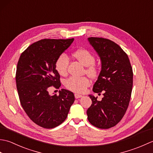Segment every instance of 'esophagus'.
Wrapping results in <instances>:
<instances>
[{"label":"esophagus","mask_w":153,"mask_h":153,"mask_svg":"<svg viewBox=\"0 0 153 153\" xmlns=\"http://www.w3.org/2000/svg\"><path fill=\"white\" fill-rule=\"evenodd\" d=\"M74 95H75V98L76 99H79L83 97L82 95H79V94H77V93H76Z\"/></svg>","instance_id":"1"}]
</instances>
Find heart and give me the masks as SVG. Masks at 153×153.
<instances>
[{
  "mask_svg": "<svg viewBox=\"0 0 153 153\" xmlns=\"http://www.w3.org/2000/svg\"><path fill=\"white\" fill-rule=\"evenodd\" d=\"M74 56L77 58L85 66H87L86 73L91 77H95L98 73V69L94 65L95 57L91 52L87 49H79L74 53ZM69 59L65 54H61L56 60L55 68L57 72L64 76L67 74ZM90 81L87 77H71L65 82V86L71 91L83 93L87 87L89 86Z\"/></svg>",
  "mask_w": 153,
  "mask_h": 153,
  "instance_id": "heart-1",
  "label": "heart"
}]
</instances>
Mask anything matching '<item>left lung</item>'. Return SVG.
<instances>
[{
  "label": "left lung",
  "mask_w": 153,
  "mask_h": 153,
  "mask_svg": "<svg viewBox=\"0 0 153 153\" xmlns=\"http://www.w3.org/2000/svg\"><path fill=\"white\" fill-rule=\"evenodd\" d=\"M99 55L101 70L93 85V92L103 93L101 100L89 95L92 104L87 109L89 122L100 129L116 126L128 108L133 87V70L128 55L118 45L107 39L89 37Z\"/></svg>",
  "instance_id": "left-lung-1"
}]
</instances>
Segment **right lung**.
I'll return each instance as SVG.
<instances>
[{
  "mask_svg": "<svg viewBox=\"0 0 153 153\" xmlns=\"http://www.w3.org/2000/svg\"><path fill=\"white\" fill-rule=\"evenodd\" d=\"M74 40H40L29 46L18 60L16 82L20 103L30 118L42 128L61 124L75 100L74 93L68 90L62 89L59 95H50L48 91L52 85L60 87L55 62Z\"/></svg>",
  "mask_w": 153,
  "mask_h": 153,
  "instance_id": "1",
  "label": "right lung"
}]
</instances>
